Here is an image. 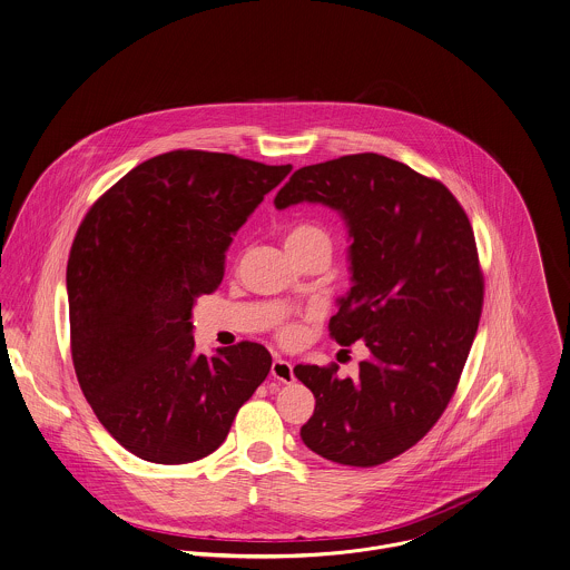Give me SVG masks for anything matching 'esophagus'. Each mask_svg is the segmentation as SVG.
I'll list each match as a JSON object with an SVG mask.
<instances>
[{
	"instance_id": "34e87169",
	"label": "esophagus",
	"mask_w": 570,
	"mask_h": 570,
	"mask_svg": "<svg viewBox=\"0 0 570 570\" xmlns=\"http://www.w3.org/2000/svg\"><path fill=\"white\" fill-rule=\"evenodd\" d=\"M269 374L278 381V383H294V365L289 362H285V360H281V357H276L274 362H272V367H269Z\"/></svg>"
}]
</instances>
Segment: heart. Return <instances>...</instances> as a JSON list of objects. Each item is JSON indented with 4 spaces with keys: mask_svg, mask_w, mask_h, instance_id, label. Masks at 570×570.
<instances>
[{
    "mask_svg": "<svg viewBox=\"0 0 570 570\" xmlns=\"http://www.w3.org/2000/svg\"><path fill=\"white\" fill-rule=\"evenodd\" d=\"M324 242V244H331L328 242V235L324 228L320 226H298L289 233L287 242ZM276 337L281 340V344L285 346H296L301 340H303V324L296 322V320H283L278 326H276Z\"/></svg>",
    "mask_w": 570,
    "mask_h": 570,
    "instance_id": "1",
    "label": "heart"
}]
</instances>
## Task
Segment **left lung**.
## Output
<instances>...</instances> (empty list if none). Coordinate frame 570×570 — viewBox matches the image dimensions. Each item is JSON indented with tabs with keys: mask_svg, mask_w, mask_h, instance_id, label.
<instances>
[{
	"mask_svg": "<svg viewBox=\"0 0 570 570\" xmlns=\"http://www.w3.org/2000/svg\"><path fill=\"white\" fill-rule=\"evenodd\" d=\"M337 208L351 228V294L328 333L363 340L360 376L296 365L315 396L303 442L344 466L385 464L417 444L451 403L483 309V272L466 210L435 178L363 153L301 167L276 194Z\"/></svg>",
	"mask_w": 570,
	"mask_h": 570,
	"instance_id": "8db88e82",
	"label": "left lung"
}]
</instances>
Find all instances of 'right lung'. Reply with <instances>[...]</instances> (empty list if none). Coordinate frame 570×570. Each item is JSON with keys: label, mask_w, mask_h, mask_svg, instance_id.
<instances>
[{"label": "right lung", "mask_w": 570, "mask_h": 570, "mask_svg": "<svg viewBox=\"0 0 570 570\" xmlns=\"http://www.w3.org/2000/svg\"><path fill=\"white\" fill-rule=\"evenodd\" d=\"M292 165L171 150L87 210L67 261L76 376L104 429L153 464H189L228 435L265 381L257 342L194 351V301L224 278L233 233Z\"/></svg>", "instance_id": "add662e5"}]
</instances>
